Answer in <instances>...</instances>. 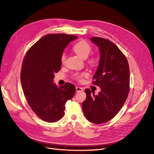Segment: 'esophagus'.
<instances>
[{"label":"esophagus","mask_w":154,"mask_h":154,"mask_svg":"<svg viewBox=\"0 0 154 154\" xmlns=\"http://www.w3.org/2000/svg\"><path fill=\"white\" fill-rule=\"evenodd\" d=\"M76 92H83V88L80 87H76Z\"/></svg>","instance_id":"34e87169"}]
</instances>
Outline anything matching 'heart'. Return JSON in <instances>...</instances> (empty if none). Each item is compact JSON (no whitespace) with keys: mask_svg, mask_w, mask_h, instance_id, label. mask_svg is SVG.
<instances>
[{"mask_svg":"<svg viewBox=\"0 0 154 154\" xmlns=\"http://www.w3.org/2000/svg\"><path fill=\"white\" fill-rule=\"evenodd\" d=\"M73 51L75 52L79 57H80L81 58L83 59H86L88 55L90 54L91 51H92V48L91 46L88 44L87 42H86L85 41H80L75 44L73 46ZM66 54H62V57H61V62L62 63H64L65 62H66ZM89 62L92 64H94L96 62V59L94 58H91ZM87 75V74L86 72H82L80 74H75V78L78 80H82V78L84 76H86Z\"/></svg>","mask_w":154,"mask_h":154,"instance_id":"b5f03b06","label":"heart"}]
</instances>
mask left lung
<instances>
[{"label": "left lung", "mask_w": 154, "mask_h": 154, "mask_svg": "<svg viewBox=\"0 0 154 154\" xmlns=\"http://www.w3.org/2000/svg\"><path fill=\"white\" fill-rule=\"evenodd\" d=\"M91 41L100 51L93 83L101 91L94 95L89 88L85 89L82 109L87 120L101 124L112 119L123 106L129 92L130 71L127 58L116 44L100 37H92Z\"/></svg>", "instance_id": "left-lung-1"}]
</instances>
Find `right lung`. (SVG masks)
<instances>
[{
	"label": "right lung",
	"instance_id": "right-lung-1",
	"mask_svg": "<svg viewBox=\"0 0 154 154\" xmlns=\"http://www.w3.org/2000/svg\"><path fill=\"white\" fill-rule=\"evenodd\" d=\"M76 36L49 34L28 50L23 62L20 80L23 92L32 111L44 122H56L65 114V105L76 92L72 83L58 87L54 73L61 69L64 49Z\"/></svg>",
	"mask_w": 154,
	"mask_h": 154
}]
</instances>
